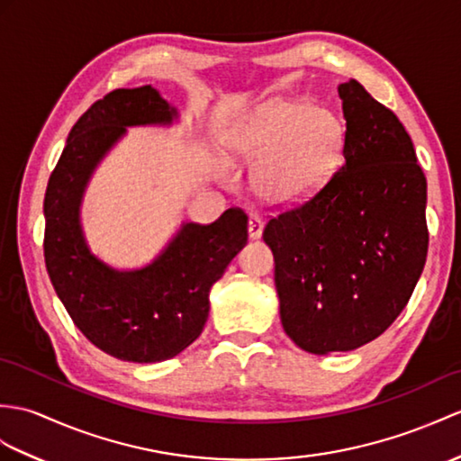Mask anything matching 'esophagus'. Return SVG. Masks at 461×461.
Here are the masks:
<instances>
[{
    "label": "esophagus",
    "instance_id": "34e87169",
    "mask_svg": "<svg viewBox=\"0 0 461 461\" xmlns=\"http://www.w3.org/2000/svg\"><path fill=\"white\" fill-rule=\"evenodd\" d=\"M248 230H249V238H251V240L261 238V233H263V220H261L259 213H255V212L249 213Z\"/></svg>",
    "mask_w": 461,
    "mask_h": 461
}]
</instances>
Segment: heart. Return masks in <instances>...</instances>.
Returning <instances> with one entry per match:
<instances>
[{
    "label": "heart",
    "mask_w": 461,
    "mask_h": 461,
    "mask_svg": "<svg viewBox=\"0 0 461 461\" xmlns=\"http://www.w3.org/2000/svg\"><path fill=\"white\" fill-rule=\"evenodd\" d=\"M344 127L338 117L306 102H273L257 112L235 139V149L261 160L255 173L259 194L273 204L312 198L339 165Z\"/></svg>",
    "instance_id": "heart-1"
}]
</instances>
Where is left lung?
Masks as SVG:
<instances>
[{
	"label": "left lung",
	"instance_id": "1",
	"mask_svg": "<svg viewBox=\"0 0 461 461\" xmlns=\"http://www.w3.org/2000/svg\"><path fill=\"white\" fill-rule=\"evenodd\" d=\"M338 92L344 163L263 230L286 336L320 356L381 336L409 303L428 253L426 176L404 125L357 80Z\"/></svg>",
	"mask_w": 461,
	"mask_h": 461
}]
</instances>
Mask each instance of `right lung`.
<instances>
[{
	"mask_svg": "<svg viewBox=\"0 0 461 461\" xmlns=\"http://www.w3.org/2000/svg\"><path fill=\"white\" fill-rule=\"evenodd\" d=\"M175 110L151 86L120 88L94 102L68 133L45 192V265L72 322L112 357H175L208 320L210 288L248 243V216L230 208L210 223H185L145 269L120 273L95 259L82 238L86 182L127 125L170 123Z\"/></svg>",
	"mask_w": 461,
	"mask_h": 461,
	"instance_id": "add662e5",
	"label": "right lung"
}]
</instances>
